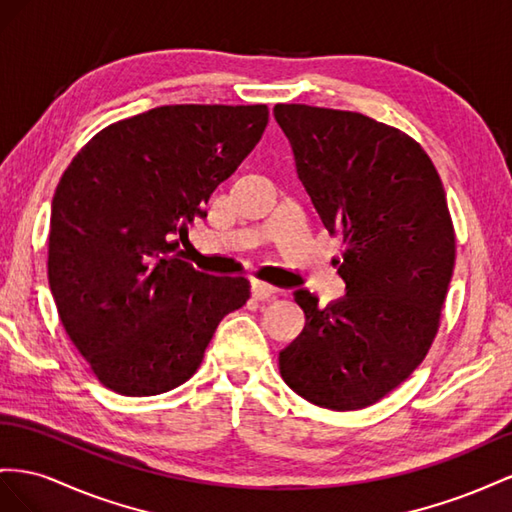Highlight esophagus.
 <instances>
[{"instance_id":"esophagus-1","label":"esophagus","mask_w":512,"mask_h":512,"mask_svg":"<svg viewBox=\"0 0 512 512\" xmlns=\"http://www.w3.org/2000/svg\"><path fill=\"white\" fill-rule=\"evenodd\" d=\"M251 291H253V296H255L257 300H268V298H272L274 294H279V287H274V285H270V283H266V281L253 279Z\"/></svg>"}]
</instances>
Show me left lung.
I'll use <instances>...</instances> for the list:
<instances>
[{
	"label": "left lung",
	"instance_id": "1",
	"mask_svg": "<svg viewBox=\"0 0 512 512\" xmlns=\"http://www.w3.org/2000/svg\"><path fill=\"white\" fill-rule=\"evenodd\" d=\"M321 223L343 236L347 294L294 298L306 324L279 354L285 384L334 412L377 403L425 360L455 268V229L427 152L362 113L276 105Z\"/></svg>",
	"mask_w": 512,
	"mask_h": 512
}]
</instances>
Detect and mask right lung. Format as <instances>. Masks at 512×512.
Here are the masks:
<instances>
[{
  "label": "right lung",
  "mask_w": 512,
  "mask_h": 512,
  "mask_svg": "<svg viewBox=\"0 0 512 512\" xmlns=\"http://www.w3.org/2000/svg\"><path fill=\"white\" fill-rule=\"evenodd\" d=\"M266 126V105H167L102 128L72 158L51 203L49 285L102 386L126 397L178 388L246 304L244 276L195 270L175 236L188 240Z\"/></svg>",
  "instance_id": "right-lung-1"
}]
</instances>
